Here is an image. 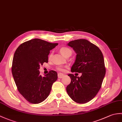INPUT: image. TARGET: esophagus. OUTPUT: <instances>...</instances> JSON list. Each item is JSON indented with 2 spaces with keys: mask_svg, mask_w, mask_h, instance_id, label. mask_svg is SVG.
Segmentation results:
<instances>
[{
  "mask_svg": "<svg viewBox=\"0 0 122 122\" xmlns=\"http://www.w3.org/2000/svg\"><path fill=\"white\" fill-rule=\"evenodd\" d=\"M64 76V75L61 74V73H58V77L59 78H62Z\"/></svg>",
  "mask_w": 122,
  "mask_h": 122,
  "instance_id": "34e87169",
  "label": "esophagus"
}]
</instances>
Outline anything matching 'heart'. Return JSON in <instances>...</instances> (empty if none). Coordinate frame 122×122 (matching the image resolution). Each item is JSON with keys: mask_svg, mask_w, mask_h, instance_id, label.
I'll return each instance as SVG.
<instances>
[{"mask_svg": "<svg viewBox=\"0 0 122 122\" xmlns=\"http://www.w3.org/2000/svg\"><path fill=\"white\" fill-rule=\"evenodd\" d=\"M60 52L62 53V55L66 56L68 54H71L72 53V51L70 48H67V47H63L61 48L60 49ZM56 70L59 71L60 72H64V69L63 66H59L56 67Z\"/></svg>", "mask_w": 122, "mask_h": 122, "instance_id": "heart-1", "label": "heart"}]
</instances>
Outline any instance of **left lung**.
<instances>
[{
  "mask_svg": "<svg viewBox=\"0 0 122 122\" xmlns=\"http://www.w3.org/2000/svg\"><path fill=\"white\" fill-rule=\"evenodd\" d=\"M76 53L72 72L81 73L80 77L69 74L71 81L66 87L67 94L78 103H85L94 98L101 88L106 74L103 56L97 46L86 39L67 44Z\"/></svg>",
  "mask_w": 122,
  "mask_h": 122,
  "instance_id": "1",
  "label": "left lung"
}]
</instances>
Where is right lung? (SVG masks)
<instances>
[{
    "mask_svg": "<svg viewBox=\"0 0 122 122\" xmlns=\"http://www.w3.org/2000/svg\"><path fill=\"white\" fill-rule=\"evenodd\" d=\"M58 45L33 39L20 45L14 54L11 69L14 81L19 92L31 103H39L46 99L57 80L55 71L42 77L39 69L44 62L48 63L50 51Z\"/></svg>",
    "mask_w": 122,
    "mask_h": 122,
    "instance_id": "1",
    "label": "right lung"
}]
</instances>
